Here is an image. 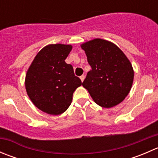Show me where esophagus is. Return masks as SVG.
<instances>
[{"label":"esophagus","mask_w":158,"mask_h":158,"mask_svg":"<svg viewBox=\"0 0 158 158\" xmlns=\"http://www.w3.org/2000/svg\"><path fill=\"white\" fill-rule=\"evenodd\" d=\"M80 79H81V81H82V82H83L84 79H85V76H83V75H82V76H80Z\"/></svg>","instance_id":"34e87169"}]
</instances>
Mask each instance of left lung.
Here are the masks:
<instances>
[{
  "label": "left lung",
  "instance_id": "obj_1",
  "mask_svg": "<svg viewBox=\"0 0 158 158\" xmlns=\"http://www.w3.org/2000/svg\"><path fill=\"white\" fill-rule=\"evenodd\" d=\"M92 70L82 86L93 101L102 108L114 107L128 95L134 80V69L128 57L113 43L92 40L81 44Z\"/></svg>",
  "mask_w": 158,
  "mask_h": 158
}]
</instances>
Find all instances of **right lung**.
I'll return each mask as SVG.
<instances>
[{"label": "right lung", "mask_w": 158, "mask_h": 158, "mask_svg": "<svg viewBox=\"0 0 158 158\" xmlns=\"http://www.w3.org/2000/svg\"><path fill=\"white\" fill-rule=\"evenodd\" d=\"M72 45L49 44L41 49L26 73L25 87L36 108L49 114H60L69 107L74 91L82 85L72 65L65 60Z\"/></svg>", "instance_id": "right-lung-1"}]
</instances>
